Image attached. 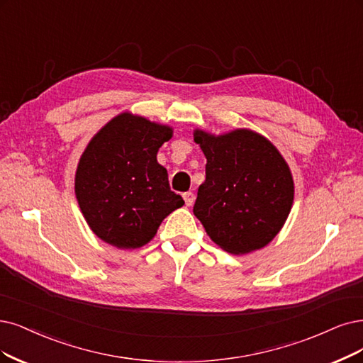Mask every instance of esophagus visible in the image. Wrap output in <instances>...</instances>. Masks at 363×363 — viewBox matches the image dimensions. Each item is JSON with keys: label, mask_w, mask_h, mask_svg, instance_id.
<instances>
[{"label": "esophagus", "mask_w": 363, "mask_h": 363, "mask_svg": "<svg viewBox=\"0 0 363 363\" xmlns=\"http://www.w3.org/2000/svg\"><path fill=\"white\" fill-rule=\"evenodd\" d=\"M182 197H184V200H185V205H186V206H193V205H194V200H196L194 193H191V191L184 193Z\"/></svg>", "instance_id": "1"}]
</instances>
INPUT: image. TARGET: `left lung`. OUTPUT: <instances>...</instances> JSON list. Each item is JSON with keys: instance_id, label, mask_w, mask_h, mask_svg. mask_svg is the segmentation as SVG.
<instances>
[{"instance_id": "8db88e82", "label": "left lung", "mask_w": 363, "mask_h": 363, "mask_svg": "<svg viewBox=\"0 0 363 363\" xmlns=\"http://www.w3.org/2000/svg\"><path fill=\"white\" fill-rule=\"evenodd\" d=\"M206 157V179L193 208L209 238L232 254L269 244L293 203L291 173L277 147L250 130L224 136L196 130Z\"/></svg>"}]
</instances>
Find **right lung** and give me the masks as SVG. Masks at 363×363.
<instances>
[{"label":"right lung","mask_w":363,"mask_h":363,"mask_svg":"<svg viewBox=\"0 0 363 363\" xmlns=\"http://www.w3.org/2000/svg\"><path fill=\"white\" fill-rule=\"evenodd\" d=\"M170 138L169 127L123 113L86 146L76 172V197L91 230L104 242L139 248L184 205L157 161L160 146Z\"/></svg>","instance_id":"right-lung-1"}]
</instances>
